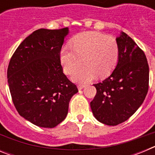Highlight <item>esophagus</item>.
I'll return each instance as SVG.
<instances>
[{
    "mask_svg": "<svg viewBox=\"0 0 155 155\" xmlns=\"http://www.w3.org/2000/svg\"><path fill=\"white\" fill-rule=\"evenodd\" d=\"M84 87H85V85H84V84H79L78 85V90H81V89H83V88H84Z\"/></svg>",
    "mask_w": 155,
    "mask_h": 155,
    "instance_id": "1",
    "label": "esophagus"
}]
</instances>
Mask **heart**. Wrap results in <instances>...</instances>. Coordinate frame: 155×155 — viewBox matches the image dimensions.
<instances>
[{"label": "heart", "instance_id": "obj_1", "mask_svg": "<svg viewBox=\"0 0 155 155\" xmlns=\"http://www.w3.org/2000/svg\"><path fill=\"white\" fill-rule=\"evenodd\" d=\"M61 63L68 74L74 73L75 81L87 83L98 75L105 78L113 71L119 58V46L114 37L97 31H87L77 36L72 47L64 46L61 49Z\"/></svg>", "mask_w": 155, "mask_h": 155}]
</instances>
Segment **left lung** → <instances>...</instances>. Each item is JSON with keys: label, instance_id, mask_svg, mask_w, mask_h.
Instances as JSON below:
<instances>
[{"label": "left lung", "instance_id": "1", "mask_svg": "<svg viewBox=\"0 0 155 155\" xmlns=\"http://www.w3.org/2000/svg\"><path fill=\"white\" fill-rule=\"evenodd\" d=\"M116 40L119 46L116 68L103 81L94 84L97 93L90 103L94 118L108 126L128 120L148 91L149 67L144 53L124 31Z\"/></svg>", "mask_w": 155, "mask_h": 155}]
</instances>
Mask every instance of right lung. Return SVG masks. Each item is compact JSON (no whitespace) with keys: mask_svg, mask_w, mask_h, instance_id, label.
I'll use <instances>...</instances> for the list:
<instances>
[{"mask_svg":"<svg viewBox=\"0 0 155 155\" xmlns=\"http://www.w3.org/2000/svg\"><path fill=\"white\" fill-rule=\"evenodd\" d=\"M69 28L35 30L17 48L8 82L18 113L34 125L53 128L66 118L78 87L63 73L60 54Z\"/></svg>","mask_w":155,"mask_h":155,"instance_id":"add662e5","label":"right lung"}]
</instances>
